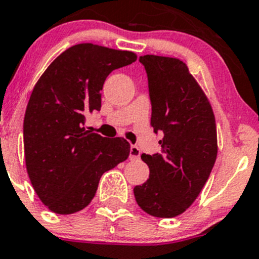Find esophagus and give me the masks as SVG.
<instances>
[{"label": "esophagus", "instance_id": "34e87169", "mask_svg": "<svg viewBox=\"0 0 259 259\" xmlns=\"http://www.w3.org/2000/svg\"><path fill=\"white\" fill-rule=\"evenodd\" d=\"M140 157V149L137 145H132L130 147V159H139Z\"/></svg>", "mask_w": 259, "mask_h": 259}]
</instances>
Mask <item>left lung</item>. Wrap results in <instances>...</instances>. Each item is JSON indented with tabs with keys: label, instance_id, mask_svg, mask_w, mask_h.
<instances>
[{
	"label": "left lung",
	"instance_id": "obj_1",
	"mask_svg": "<svg viewBox=\"0 0 259 259\" xmlns=\"http://www.w3.org/2000/svg\"><path fill=\"white\" fill-rule=\"evenodd\" d=\"M148 76L150 125L163 133L162 152L142 154L147 182L134 187L138 205L155 218H175L196 200L218 155L211 105L187 66L177 58H139Z\"/></svg>",
	"mask_w": 259,
	"mask_h": 259
}]
</instances>
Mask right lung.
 Here are the masks:
<instances>
[{
    "label": "right lung",
    "mask_w": 259,
    "mask_h": 259,
    "mask_svg": "<svg viewBox=\"0 0 259 259\" xmlns=\"http://www.w3.org/2000/svg\"><path fill=\"white\" fill-rule=\"evenodd\" d=\"M137 55L84 42L68 48L35 84L24 119L27 175L50 211L68 215L95 197L101 176L127 159L124 138L84 129L89 114L101 110V90L112 71Z\"/></svg>",
    "instance_id": "add662e5"
}]
</instances>
